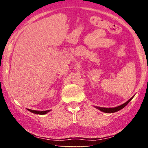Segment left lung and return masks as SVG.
Listing matches in <instances>:
<instances>
[{
	"label": "left lung",
	"mask_w": 148,
	"mask_h": 148,
	"mask_svg": "<svg viewBox=\"0 0 148 148\" xmlns=\"http://www.w3.org/2000/svg\"><path fill=\"white\" fill-rule=\"evenodd\" d=\"M134 97V95L133 97H132L128 101H127L126 102H125L124 104L120 105V106H116L114 108H102V107H99V106H95V108H96L97 109L99 110L100 111L104 112V113H108V114L109 113H114V112H116L117 111H119V110H121V109L123 108L124 107L126 106L127 105L129 104V102L131 101L132 99H133Z\"/></svg>",
	"instance_id": "obj_1"
}]
</instances>
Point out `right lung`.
Returning <instances> with one entry per match:
<instances>
[{
  "label": "right lung",
  "instance_id": "1",
  "mask_svg": "<svg viewBox=\"0 0 148 148\" xmlns=\"http://www.w3.org/2000/svg\"><path fill=\"white\" fill-rule=\"evenodd\" d=\"M27 110L31 112H32V113L35 114H40V115H44L51 111V110H46V111H38V110H30V109H27Z\"/></svg>",
  "mask_w": 148,
  "mask_h": 148
}]
</instances>
